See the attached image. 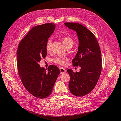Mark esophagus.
Returning a JSON list of instances; mask_svg holds the SVG:
<instances>
[{"label": "esophagus", "instance_id": "obj_1", "mask_svg": "<svg viewBox=\"0 0 121 121\" xmlns=\"http://www.w3.org/2000/svg\"><path fill=\"white\" fill-rule=\"evenodd\" d=\"M60 74H62V73H64V72H66V70L63 67H60Z\"/></svg>", "mask_w": 121, "mask_h": 121}]
</instances>
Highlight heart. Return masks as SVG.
Instances as JSON below:
<instances>
[{
    "label": "heart",
    "mask_w": 121,
    "mask_h": 121,
    "mask_svg": "<svg viewBox=\"0 0 121 121\" xmlns=\"http://www.w3.org/2000/svg\"><path fill=\"white\" fill-rule=\"evenodd\" d=\"M61 41L63 43L64 45L66 47L67 49V48H71L72 47L74 44V40L72 39L71 37L68 36H64L61 38ZM45 48H46L47 51L49 52L52 50V40L51 39L48 40L46 45H45ZM66 59L65 58H63L61 57H55L52 59V61L55 64H58V65H65L66 62H65Z\"/></svg>",
    "instance_id": "heart-1"
}]
</instances>
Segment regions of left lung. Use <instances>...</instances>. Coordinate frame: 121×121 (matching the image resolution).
Here are the masks:
<instances>
[{
  "mask_svg": "<svg viewBox=\"0 0 121 121\" xmlns=\"http://www.w3.org/2000/svg\"><path fill=\"white\" fill-rule=\"evenodd\" d=\"M65 25L77 33L79 41L78 51L72 62L73 66L81 68L80 72L67 70L70 78L69 88L75 96H85L94 88L101 74L100 49L94 35L85 27L77 23L66 22Z\"/></svg>",
  "mask_w": 121,
  "mask_h": 121,
  "instance_id": "obj_1",
  "label": "left lung"
}]
</instances>
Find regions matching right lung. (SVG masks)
<instances>
[{
	"mask_svg": "<svg viewBox=\"0 0 121 121\" xmlns=\"http://www.w3.org/2000/svg\"><path fill=\"white\" fill-rule=\"evenodd\" d=\"M55 25L46 23L34 27L21 40L17 51L18 73L27 91L35 97L45 98L51 95L60 70L50 65L48 72L39 62L47 55V42Z\"/></svg>",
	"mask_w": 121,
	"mask_h": 121,
	"instance_id": "right-lung-1",
	"label": "right lung"
}]
</instances>
